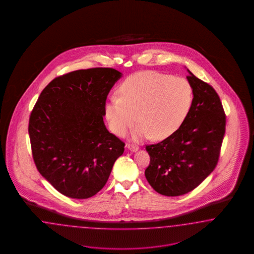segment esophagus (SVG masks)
<instances>
[{
    "label": "esophagus",
    "instance_id": "obj_1",
    "mask_svg": "<svg viewBox=\"0 0 254 254\" xmlns=\"http://www.w3.org/2000/svg\"><path fill=\"white\" fill-rule=\"evenodd\" d=\"M127 149L131 151V152H136V151H138V147L136 146V145H133V144H127Z\"/></svg>",
    "mask_w": 254,
    "mask_h": 254
}]
</instances>
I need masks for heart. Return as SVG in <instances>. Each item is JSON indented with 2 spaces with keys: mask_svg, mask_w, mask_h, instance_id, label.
<instances>
[{
  "mask_svg": "<svg viewBox=\"0 0 254 254\" xmlns=\"http://www.w3.org/2000/svg\"><path fill=\"white\" fill-rule=\"evenodd\" d=\"M119 92L120 96H111L106 101L108 123L121 136L138 117L139 124L131 131L136 141L171 136L185 122L193 101L192 85L185 78L152 70L128 77Z\"/></svg>",
  "mask_w": 254,
  "mask_h": 254,
  "instance_id": "b5f03b06",
  "label": "heart"
}]
</instances>
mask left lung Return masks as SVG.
I'll use <instances>...</instances> for the list:
<instances>
[{
	"mask_svg": "<svg viewBox=\"0 0 254 254\" xmlns=\"http://www.w3.org/2000/svg\"><path fill=\"white\" fill-rule=\"evenodd\" d=\"M187 70L193 91L189 115L171 136L146 145L150 164L145 177L156 192L167 196L191 192L214 170L225 133V114L218 94Z\"/></svg>",
	"mask_w": 254,
	"mask_h": 254,
	"instance_id": "1",
	"label": "left lung"
}]
</instances>
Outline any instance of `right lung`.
Listing matches in <instances>:
<instances>
[{
    "instance_id": "right-lung-1",
    "label": "right lung",
    "mask_w": 254,
    "mask_h": 254,
    "mask_svg": "<svg viewBox=\"0 0 254 254\" xmlns=\"http://www.w3.org/2000/svg\"><path fill=\"white\" fill-rule=\"evenodd\" d=\"M122 73L112 68L78 69L42 91L29 121L33 160L57 191L76 199L106 185L125 143L103 122L108 94Z\"/></svg>"
}]
</instances>
